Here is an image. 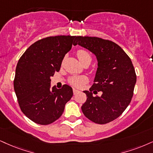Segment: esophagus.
Instances as JSON below:
<instances>
[{
    "mask_svg": "<svg viewBox=\"0 0 153 153\" xmlns=\"http://www.w3.org/2000/svg\"><path fill=\"white\" fill-rule=\"evenodd\" d=\"M73 92H74V94H76V93H78V92H79V91L76 89V88H73Z\"/></svg>",
    "mask_w": 153,
    "mask_h": 153,
    "instance_id": "1",
    "label": "esophagus"
}]
</instances>
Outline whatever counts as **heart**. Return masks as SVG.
Wrapping results in <instances>:
<instances>
[{
  "mask_svg": "<svg viewBox=\"0 0 153 153\" xmlns=\"http://www.w3.org/2000/svg\"><path fill=\"white\" fill-rule=\"evenodd\" d=\"M77 56H78L79 61L83 64L86 61H91V56L88 52L84 50H79L76 52ZM88 79L85 76H72L69 79V82L73 86H76V87H82V86L87 82Z\"/></svg>",
  "mask_w": 153,
  "mask_h": 153,
  "instance_id": "b5f03b06",
  "label": "heart"
}]
</instances>
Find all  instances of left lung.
Instances as JSON below:
<instances>
[{
    "label": "left lung",
    "mask_w": 153,
    "mask_h": 153,
    "mask_svg": "<svg viewBox=\"0 0 153 153\" xmlns=\"http://www.w3.org/2000/svg\"><path fill=\"white\" fill-rule=\"evenodd\" d=\"M79 45L97 56L98 68L94 84L86 94L82 111L86 118L98 124L116 119L131 103L136 83V74L131 59L119 45L96 37L77 36ZM102 91L101 97L93 94Z\"/></svg>",
    "instance_id": "obj_1"
}]
</instances>
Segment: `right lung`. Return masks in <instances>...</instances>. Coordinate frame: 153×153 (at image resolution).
Wrapping results in <instances>:
<instances>
[{"mask_svg":"<svg viewBox=\"0 0 153 153\" xmlns=\"http://www.w3.org/2000/svg\"><path fill=\"white\" fill-rule=\"evenodd\" d=\"M74 38L59 35L39 39L26 50L18 62L13 84L19 105L37 124L48 125L57 120L72 97V88L67 84L51 89L50 76L59 71Z\"/></svg>","mask_w":153,"mask_h":153,"instance_id":"1","label":"right lung"}]
</instances>
